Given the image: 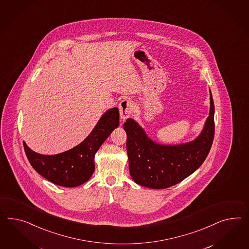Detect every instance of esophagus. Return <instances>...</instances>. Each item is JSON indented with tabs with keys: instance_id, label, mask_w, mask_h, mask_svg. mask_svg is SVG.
<instances>
[{
	"instance_id": "1",
	"label": "esophagus",
	"mask_w": 249,
	"mask_h": 249,
	"mask_svg": "<svg viewBox=\"0 0 249 249\" xmlns=\"http://www.w3.org/2000/svg\"><path fill=\"white\" fill-rule=\"evenodd\" d=\"M120 114H121V120H126L132 113V109H133V103L130 100H123L121 101L120 105Z\"/></svg>"
}]
</instances>
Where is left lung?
Segmentation results:
<instances>
[{"label": "left lung", "instance_id": "left-lung-1", "mask_svg": "<svg viewBox=\"0 0 249 249\" xmlns=\"http://www.w3.org/2000/svg\"><path fill=\"white\" fill-rule=\"evenodd\" d=\"M215 106L210 91V111L200 135L193 142L161 145L151 141L132 119L123 124L127 133L129 173L137 184L168 188L195 172L205 161L215 135Z\"/></svg>", "mask_w": 249, "mask_h": 249}]
</instances>
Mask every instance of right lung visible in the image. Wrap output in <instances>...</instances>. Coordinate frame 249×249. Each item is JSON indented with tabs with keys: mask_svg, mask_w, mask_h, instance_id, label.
Here are the masks:
<instances>
[{
	"mask_svg": "<svg viewBox=\"0 0 249 249\" xmlns=\"http://www.w3.org/2000/svg\"><path fill=\"white\" fill-rule=\"evenodd\" d=\"M119 124V108L112 107L101 116L90 134L70 150L60 154H39L23 142L24 151L32 167L49 181L66 188L77 187L90 178L95 170L96 152Z\"/></svg>",
	"mask_w": 249,
	"mask_h": 249,
	"instance_id": "obj_1",
	"label": "right lung"
}]
</instances>
